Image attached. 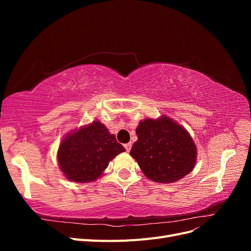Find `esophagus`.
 Here are the masks:
<instances>
[{"label": "esophagus", "instance_id": "esophagus-1", "mask_svg": "<svg viewBox=\"0 0 251 251\" xmlns=\"http://www.w3.org/2000/svg\"><path fill=\"white\" fill-rule=\"evenodd\" d=\"M125 148H126V151H131V148H132V143L130 142V143L125 144Z\"/></svg>", "mask_w": 251, "mask_h": 251}]
</instances>
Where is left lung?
I'll return each mask as SVG.
<instances>
[{
    "instance_id": "left-lung-1",
    "label": "left lung",
    "mask_w": 251,
    "mask_h": 251,
    "mask_svg": "<svg viewBox=\"0 0 251 251\" xmlns=\"http://www.w3.org/2000/svg\"><path fill=\"white\" fill-rule=\"evenodd\" d=\"M138 140L130 155L146 176L159 183H172L194 169L197 149L184 127L166 116L144 119L136 128Z\"/></svg>"
}]
</instances>
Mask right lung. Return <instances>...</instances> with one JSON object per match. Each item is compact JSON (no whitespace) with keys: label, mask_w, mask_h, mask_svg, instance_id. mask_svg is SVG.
<instances>
[{"label":"right lung","mask_w":251,"mask_h":251,"mask_svg":"<svg viewBox=\"0 0 251 251\" xmlns=\"http://www.w3.org/2000/svg\"><path fill=\"white\" fill-rule=\"evenodd\" d=\"M126 149L100 121L67 135L60 143L57 160L67 179L87 183L100 177L114 157Z\"/></svg>","instance_id":"add662e5"}]
</instances>
